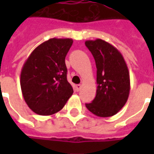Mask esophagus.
<instances>
[{"label":"esophagus","instance_id":"obj_1","mask_svg":"<svg viewBox=\"0 0 154 154\" xmlns=\"http://www.w3.org/2000/svg\"><path fill=\"white\" fill-rule=\"evenodd\" d=\"M76 91H79L81 90V88H82V85H80V84H78V85H76Z\"/></svg>","mask_w":154,"mask_h":154}]
</instances>
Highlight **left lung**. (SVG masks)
<instances>
[{
  "instance_id": "obj_1",
  "label": "left lung",
  "mask_w": 154,
  "mask_h": 154,
  "mask_svg": "<svg viewBox=\"0 0 154 154\" xmlns=\"http://www.w3.org/2000/svg\"><path fill=\"white\" fill-rule=\"evenodd\" d=\"M86 46L97 65V95L86 104L91 112L99 117H110L122 109L130 90L129 72L121 53L112 44L97 38L87 40Z\"/></svg>"
}]
</instances>
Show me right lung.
Returning a JSON list of instances; mask_svg holds the SVG:
<instances>
[{
  "label": "right lung",
  "instance_id": "obj_1",
  "mask_svg": "<svg viewBox=\"0 0 154 154\" xmlns=\"http://www.w3.org/2000/svg\"><path fill=\"white\" fill-rule=\"evenodd\" d=\"M73 40L53 38L39 44L26 59L20 87L28 106L40 116L61 110L73 93L67 80L65 57Z\"/></svg>",
  "mask_w": 154,
  "mask_h": 154
}]
</instances>
